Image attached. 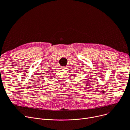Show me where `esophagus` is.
Listing matches in <instances>:
<instances>
[{
    "label": "esophagus",
    "instance_id": "esophagus-1",
    "mask_svg": "<svg viewBox=\"0 0 130 130\" xmlns=\"http://www.w3.org/2000/svg\"><path fill=\"white\" fill-rule=\"evenodd\" d=\"M66 68H67V67L66 66H62L61 68V69H62V70H66Z\"/></svg>",
    "mask_w": 130,
    "mask_h": 130
}]
</instances>
